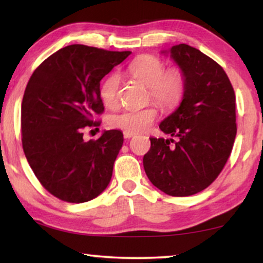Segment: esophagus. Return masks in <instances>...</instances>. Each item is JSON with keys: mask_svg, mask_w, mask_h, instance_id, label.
Returning a JSON list of instances; mask_svg holds the SVG:
<instances>
[{"mask_svg": "<svg viewBox=\"0 0 263 263\" xmlns=\"http://www.w3.org/2000/svg\"><path fill=\"white\" fill-rule=\"evenodd\" d=\"M123 136H124V139H130V138H134L135 134H133V133L124 132V133H123Z\"/></svg>", "mask_w": 263, "mask_h": 263, "instance_id": "1", "label": "esophagus"}]
</instances>
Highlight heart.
Masks as SVG:
<instances>
[{"label":"heart","instance_id":"heart-1","mask_svg":"<svg viewBox=\"0 0 263 263\" xmlns=\"http://www.w3.org/2000/svg\"><path fill=\"white\" fill-rule=\"evenodd\" d=\"M129 74L148 86V99L156 102L163 110L171 111L184 99L188 88V78L179 67L166 69V63L159 57L142 55L128 67ZM121 75L111 73L104 79L99 87V96L104 105L114 109L120 103ZM158 116L156 105L142 109H125L110 117L111 127L123 132L142 133L148 129Z\"/></svg>","mask_w":263,"mask_h":263}]
</instances>
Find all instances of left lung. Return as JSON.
<instances>
[{
    "instance_id": "obj_1",
    "label": "left lung",
    "mask_w": 263,
    "mask_h": 263,
    "mask_svg": "<svg viewBox=\"0 0 263 263\" xmlns=\"http://www.w3.org/2000/svg\"><path fill=\"white\" fill-rule=\"evenodd\" d=\"M170 52L185 71L188 88L178 109L159 125L176 140L149 138L143 167L161 192L189 196L211 185L231 154L237 133L236 96L222 67L200 50L179 44Z\"/></svg>"
}]
</instances>
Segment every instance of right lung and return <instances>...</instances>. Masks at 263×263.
<instances>
[{"label":"right lung","mask_w":263,"mask_h":263,"mask_svg":"<svg viewBox=\"0 0 263 263\" xmlns=\"http://www.w3.org/2000/svg\"><path fill=\"white\" fill-rule=\"evenodd\" d=\"M130 53L68 45L31 75L21 104V141L35 177L57 199L87 202L110 183L123 134L106 130L86 142L84 130L102 123L100 81Z\"/></svg>","instance_id":"obj_1"}]
</instances>
